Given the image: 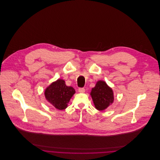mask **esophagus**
Returning <instances> with one entry per match:
<instances>
[{"instance_id":"esophagus-1","label":"esophagus","mask_w":160,"mask_h":160,"mask_svg":"<svg viewBox=\"0 0 160 160\" xmlns=\"http://www.w3.org/2000/svg\"><path fill=\"white\" fill-rule=\"evenodd\" d=\"M78 92L80 93H84L85 92V89L83 88H79L78 89Z\"/></svg>"}]
</instances>
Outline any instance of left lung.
I'll return each instance as SVG.
<instances>
[{
  "label": "left lung",
  "mask_w": 160,
  "mask_h": 160,
  "mask_svg": "<svg viewBox=\"0 0 160 160\" xmlns=\"http://www.w3.org/2000/svg\"><path fill=\"white\" fill-rule=\"evenodd\" d=\"M96 109L99 111L106 110L114 101L113 89L108 86L106 82L98 80L90 93Z\"/></svg>",
  "instance_id": "1"
}]
</instances>
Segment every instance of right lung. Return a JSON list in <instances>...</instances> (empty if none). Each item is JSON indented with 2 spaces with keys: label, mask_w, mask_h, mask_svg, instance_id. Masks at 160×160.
Masks as SVG:
<instances>
[{
  "label": "right lung",
  "mask_w": 160,
  "mask_h": 160,
  "mask_svg": "<svg viewBox=\"0 0 160 160\" xmlns=\"http://www.w3.org/2000/svg\"><path fill=\"white\" fill-rule=\"evenodd\" d=\"M75 89L71 86H67L62 79H58L46 88L44 95L46 100L56 109L62 110L68 107V104Z\"/></svg>",
  "instance_id": "right-lung-1"
}]
</instances>
